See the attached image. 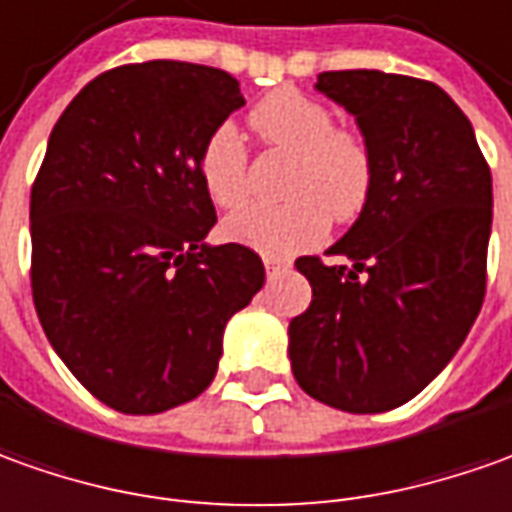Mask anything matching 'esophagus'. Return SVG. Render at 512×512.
<instances>
[{"label":"esophagus","mask_w":512,"mask_h":512,"mask_svg":"<svg viewBox=\"0 0 512 512\" xmlns=\"http://www.w3.org/2000/svg\"><path fill=\"white\" fill-rule=\"evenodd\" d=\"M263 266H266V274H269V277H274L277 271L283 269L285 263H280V260H274V257H266V260H263Z\"/></svg>","instance_id":"esophagus-1"}]
</instances>
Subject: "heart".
<instances>
[{"label": "heart", "mask_w": 512, "mask_h": 512, "mask_svg": "<svg viewBox=\"0 0 512 512\" xmlns=\"http://www.w3.org/2000/svg\"><path fill=\"white\" fill-rule=\"evenodd\" d=\"M249 125L271 148L291 156L285 204H246L229 212L221 235L271 257L314 246L328 232V218H356L373 187V156L367 142L336 128L314 97L280 89L260 100ZM198 179L218 207H235L246 196V145L232 123L218 125L198 154Z\"/></svg>", "instance_id": "obj_1"}]
</instances>
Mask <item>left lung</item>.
<instances>
[{"instance_id":"left-lung-1","label":"left lung","mask_w":512,"mask_h":512,"mask_svg":"<svg viewBox=\"0 0 512 512\" xmlns=\"http://www.w3.org/2000/svg\"><path fill=\"white\" fill-rule=\"evenodd\" d=\"M316 92L356 117L373 187L328 255L300 257L314 300L288 325L294 378L353 415L429 387L485 300L493 182L471 120L429 81L381 69L322 72Z\"/></svg>"}]
</instances>
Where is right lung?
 <instances>
[{"instance_id":"add662e5","label":"right lung","mask_w":512,"mask_h":512,"mask_svg":"<svg viewBox=\"0 0 512 512\" xmlns=\"http://www.w3.org/2000/svg\"><path fill=\"white\" fill-rule=\"evenodd\" d=\"M243 103L224 69L148 61L97 75L52 128L30 193L33 302L69 373L123 415L198 398L263 288L252 249L204 241L198 154Z\"/></svg>"}]
</instances>
